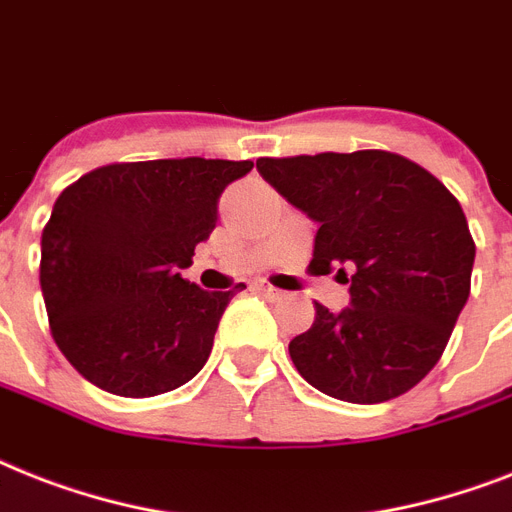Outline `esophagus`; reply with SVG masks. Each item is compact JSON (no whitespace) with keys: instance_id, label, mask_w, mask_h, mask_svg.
Returning a JSON list of instances; mask_svg holds the SVG:
<instances>
[{"instance_id":"1","label":"esophagus","mask_w":512,"mask_h":512,"mask_svg":"<svg viewBox=\"0 0 512 512\" xmlns=\"http://www.w3.org/2000/svg\"><path fill=\"white\" fill-rule=\"evenodd\" d=\"M255 289L260 294H263V297H268L270 302H281V299L289 297V294L281 292V289H276V286H270L268 281H260V284H255Z\"/></svg>"}]
</instances>
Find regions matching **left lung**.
Wrapping results in <instances>:
<instances>
[{"mask_svg":"<svg viewBox=\"0 0 512 512\" xmlns=\"http://www.w3.org/2000/svg\"><path fill=\"white\" fill-rule=\"evenodd\" d=\"M257 170L318 223L310 268L350 284V307L315 302L313 326L289 342L299 376L355 405L410 392L439 363L471 294L476 244L458 199L384 149L260 157Z\"/></svg>","mask_w":512,"mask_h":512,"instance_id":"left-lung-1","label":"left lung"}]
</instances>
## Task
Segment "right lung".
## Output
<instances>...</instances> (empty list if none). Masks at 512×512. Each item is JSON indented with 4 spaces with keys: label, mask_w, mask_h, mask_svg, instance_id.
I'll use <instances>...</instances> for the list:
<instances>
[{
    "label": "right lung",
    "mask_w": 512,
    "mask_h": 512,
    "mask_svg": "<svg viewBox=\"0 0 512 512\" xmlns=\"http://www.w3.org/2000/svg\"><path fill=\"white\" fill-rule=\"evenodd\" d=\"M249 160L112 162L54 202L41 234V294L68 363L118 397H155L191 381L213 350L234 292L181 278L213 234L218 199Z\"/></svg>",
    "instance_id": "add662e5"
}]
</instances>
